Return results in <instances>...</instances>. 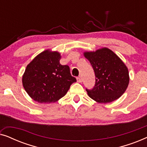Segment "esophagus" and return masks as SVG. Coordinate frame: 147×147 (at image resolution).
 I'll list each match as a JSON object with an SVG mask.
<instances>
[{"label": "esophagus", "mask_w": 147, "mask_h": 147, "mask_svg": "<svg viewBox=\"0 0 147 147\" xmlns=\"http://www.w3.org/2000/svg\"><path fill=\"white\" fill-rule=\"evenodd\" d=\"M77 81H78V82H80V83H82V82H83V79H82V78L81 77V76H79V77H78V78H77Z\"/></svg>", "instance_id": "34e87169"}]
</instances>
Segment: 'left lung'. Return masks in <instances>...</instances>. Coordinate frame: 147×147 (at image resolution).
<instances>
[{"label":"left lung","mask_w":147,"mask_h":147,"mask_svg":"<svg viewBox=\"0 0 147 147\" xmlns=\"http://www.w3.org/2000/svg\"><path fill=\"white\" fill-rule=\"evenodd\" d=\"M96 76L93 89H86L88 96L98 103H109L119 98L129 84V74L124 62L106 47L96 51H86Z\"/></svg>","instance_id":"left-lung-1"}]
</instances>
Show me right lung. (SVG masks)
<instances>
[{
    "instance_id": "obj_1",
    "label": "right lung",
    "mask_w": 147,
    "mask_h": 147,
    "mask_svg": "<svg viewBox=\"0 0 147 147\" xmlns=\"http://www.w3.org/2000/svg\"><path fill=\"white\" fill-rule=\"evenodd\" d=\"M57 51L45 50L28 64L22 78L25 91L39 103H53L63 97L76 79L69 67L59 63Z\"/></svg>"
}]
</instances>
